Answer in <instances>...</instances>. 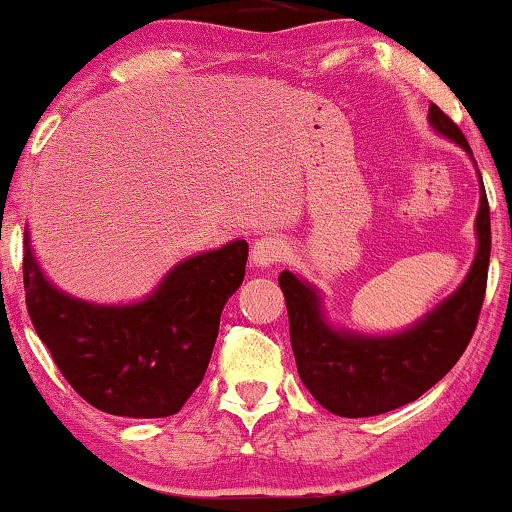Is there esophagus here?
<instances>
[{
	"label": "esophagus",
	"instance_id": "esophagus-1",
	"mask_svg": "<svg viewBox=\"0 0 512 512\" xmlns=\"http://www.w3.org/2000/svg\"><path fill=\"white\" fill-rule=\"evenodd\" d=\"M284 254H286V247L279 237L265 235V237H258V240L251 244V261H254V265H258V268H270V265L282 261Z\"/></svg>",
	"mask_w": 512,
	"mask_h": 512
}]
</instances>
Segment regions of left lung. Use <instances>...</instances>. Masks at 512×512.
<instances>
[{
    "instance_id": "8db88e82",
    "label": "left lung",
    "mask_w": 512,
    "mask_h": 512,
    "mask_svg": "<svg viewBox=\"0 0 512 512\" xmlns=\"http://www.w3.org/2000/svg\"><path fill=\"white\" fill-rule=\"evenodd\" d=\"M429 121L440 135L457 142L473 158L464 132L436 104ZM480 174V172H478ZM478 254L464 284L436 310L396 335L338 331L324 319L319 293L284 270L279 286L289 310L291 347L307 391L340 417H373L417 401L450 373L473 338L487 289L492 226L489 202L480 177Z\"/></svg>"
}]
</instances>
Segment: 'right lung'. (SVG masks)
I'll return each mask as SVG.
<instances>
[{
	"instance_id": "obj_1",
	"label": "right lung",
	"mask_w": 512,
	"mask_h": 512,
	"mask_svg": "<svg viewBox=\"0 0 512 512\" xmlns=\"http://www.w3.org/2000/svg\"><path fill=\"white\" fill-rule=\"evenodd\" d=\"M247 254L244 240L228 242L186 258L142 303L93 305L48 284L25 228L27 312L83 401L118 417H170L205 377L221 310L240 289Z\"/></svg>"
}]
</instances>
